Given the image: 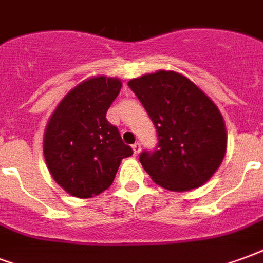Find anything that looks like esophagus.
I'll return each mask as SVG.
<instances>
[{
    "label": "esophagus",
    "mask_w": 263,
    "mask_h": 263,
    "mask_svg": "<svg viewBox=\"0 0 263 263\" xmlns=\"http://www.w3.org/2000/svg\"><path fill=\"white\" fill-rule=\"evenodd\" d=\"M132 147H133V153H134V155H137L140 153V150H141V144H140V143H134L133 145H132Z\"/></svg>",
    "instance_id": "obj_1"
}]
</instances>
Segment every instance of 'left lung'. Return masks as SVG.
I'll use <instances>...</instances> for the list:
<instances>
[{
  "label": "left lung",
  "instance_id": "1",
  "mask_svg": "<svg viewBox=\"0 0 263 263\" xmlns=\"http://www.w3.org/2000/svg\"><path fill=\"white\" fill-rule=\"evenodd\" d=\"M129 88L153 120L158 143L140 162L151 179L174 192L208 182L226 154L227 136L221 113L208 95L174 71L134 78Z\"/></svg>",
  "mask_w": 263,
  "mask_h": 263
}]
</instances>
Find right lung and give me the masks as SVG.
<instances>
[{
	"instance_id": "add662e5",
	"label": "right lung",
	"mask_w": 263,
	"mask_h": 263,
	"mask_svg": "<svg viewBox=\"0 0 263 263\" xmlns=\"http://www.w3.org/2000/svg\"><path fill=\"white\" fill-rule=\"evenodd\" d=\"M118 78L77 85L51 115L43 151L53 179L72 196L92 197L112 185L120 161L133 154L106 112L120 92Z\"/></svg>"
}]
</instances>
